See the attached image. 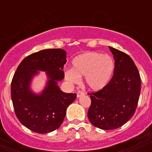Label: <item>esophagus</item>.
I'll use <instances>...</instances> for the list:
<instances>
[{
  "mask_svg": "<svg viewBox=\"0 0 152 152\" xmlns=\"http://www.w3.org/2000/svg\"><path fill=\"white\" fill-rule=\"evenodd\" d=\"M85 94V93H84L83 91H78L77 92V97L79 98L81 96H83V95Z\"/></svg>",
  "mask_w": 152,
  "mask_h": 152,
  "instance_id": "1",
  "label": "esophagus"
}]
</instances>
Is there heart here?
<instances>
[{
    "instance_id": "b5f03b06",
    "label": "heart",
    "mask_w": 152,
    "mask_h": 152,
    "mask_svg": "<svg viewBox=\"0 0 152 152\" xmlns=\"http://www.w3.org/2000/svg\"><path fill=\"white\" fill-rule=\"evenodd\" d=\"M115 62L108 55L96 52H86L72 60V69L66 70V80L71 83H78L80 77L85 76L87 86L98 91L105 88L112 79Z\"/></svg>"
}]
</instances>
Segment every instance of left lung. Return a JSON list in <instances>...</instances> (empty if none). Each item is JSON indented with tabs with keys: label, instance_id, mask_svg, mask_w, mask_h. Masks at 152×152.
Here are the masks:
<instances>
[{
	"label": "left lung",
	"instance_id": "1",
	"mask_svg": "<svg viewBox=\"0 0 152 152\" xmlns=\"http://www.w3.org/2000/svg\"><path fill=\"white\" fill-rule=\"evenodd\" d=\"M115 60L113 76L108 85L90 95L88 118L96 127L115 129L127 122L135 112L140 93L137 66L126 53L109 47Z\"/></svg>",
	"mask_w": 152,
	"mask_h": 152
}]
</instances>
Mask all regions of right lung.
I'll use <instances>...</instances> for the list:
<instances>
[{
    "label": "right lung",
    "mask_w": 152,
    "mask_h": 152,
    "mask_svg": "<svg viewBox=\"0 0 152 152\" xmlns=\"http://www.w3.org/2000/svg\"><path fill=\"white\" fill-rule=\"evenodd\" d=\"M66 62L64 50H43L25 58L14 75L11 96L15 114L20 123L33 132L45 134L57 129L68 106L76 99V94L64 93L58 86L64 77ZM39 71L45 72L48 80L41 93L36 94L30 85Z\"/></svg>",
    "instance_id": "right-lung-1"
}]
</instances>
